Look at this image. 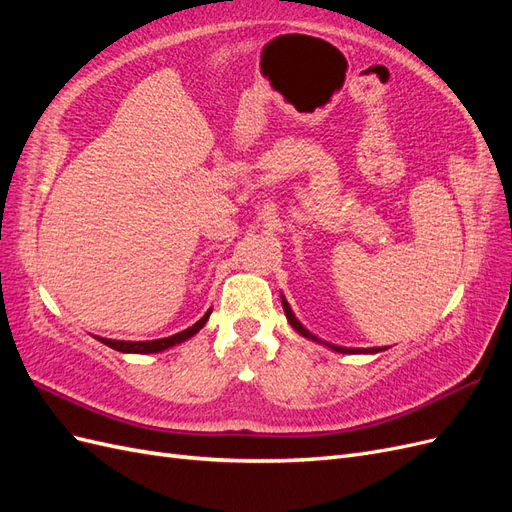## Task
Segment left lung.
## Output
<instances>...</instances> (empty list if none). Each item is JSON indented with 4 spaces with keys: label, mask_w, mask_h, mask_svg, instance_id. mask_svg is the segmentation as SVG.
<instances>
[{
    "label": "left lung",
    "mask_w": 512,
    "mask_h": 512,
    "mask_svg": "<svg viewBox=\"0 0 512 512\" xmlns=\"http://www.w3.org/2000/svg\"><path fill=\"white\" fill-rule=\"evenodd\" d=\"M282 305H284V312H286V318H288V322L292 324V329L297 331V333H301L303 337H307V339H312V342H318V344H324V346H329L331 350H335V352H342V354H359V352H380V350H384V348H369V350H361V348H342V346H335V344H327V342H322V339H318L316 335H312L309 333L303 324L297 320V316L292 314V309H290V305H288V301H286V297H282Z\"/></svg>",
    "instance_id": "left-lung-1"
}]
</instances>
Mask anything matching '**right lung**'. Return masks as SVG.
Returning a JSON list of instances; mask_svg holds the SVG:
<instances>
[{
	"label": "right lung",
	"mask_w": 512,
	"mask_h": 512,
	"mask_svg": "<svg viewBox=\"0 0 512 512\" xmlns=\"http://www.w3.org/2000/svg\"><path fill=\"white\" fill-rule=\"evenodd\" d=\"M211 316V309L209 312L200 318L196 324H192V327H188L181 333H175L170 337H162V339H151V342H119V339H106V337H96L98 342L106 344L108 348H113L117 352H126V354H153V352H162V350H168L173 348L181 342H185V339H190L192 335H196L200 329L205 327V322L209 320Z\"/></svg>",
	"instance_id": "obj_1"
}]
</instances>
